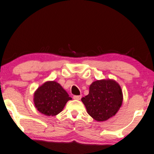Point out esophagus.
Here are the masks:
<instances>
[{
  "mask_svg": "<svg viewBox=\"0 0 154 154\" xmlns=\"http://www.w3.org/2000/svg\"><path fill=\"white\" fill-rule=\"evenodd\" d=\"M73 99H76V100H80L81 99V95H75L73 96Z\"/></svg>",
  "mask_w": 154,
  "mask_h": 154,
  "instance_id": "obj_1",
  "label": "esophagus"
}]
</instances>
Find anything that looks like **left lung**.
Masks as SVG:
<instances>
[{
	"label": "left lung",
	"instance_id": "obj_1",
	"mask_svg": "<svg viewBox=\"0 0 154 154\" xmlns=\"http://www.w3.org/2000/svg\"><path fill=\"white\" fill-rule=\"evenodd\" d=\"M81 101L92 118L105 121L115 115L122 105V89L113 80L96 81L90 86L88 94Z\"/></svg>",
	"mask_w": 154,
	"mask_h": 154
}]
</instances>
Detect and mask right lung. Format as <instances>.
<instances>
[{
    "label": "right lung",
    "instance_id": "1",
    "mask_svg": "<svg viewBox=\"0 0 154 154\" xmlns=\"http://www.w3.org/2000/svg\"><path fill=\"white\" fill-rule=\"evenodd\" d=\"M70 99L68 93L55 81L45 83L37 88L34 95L36 108L47 116L57 115Z\"/></svg>",
    "mask_w": 154,
    "mask_h": 154
}]
</instances>
